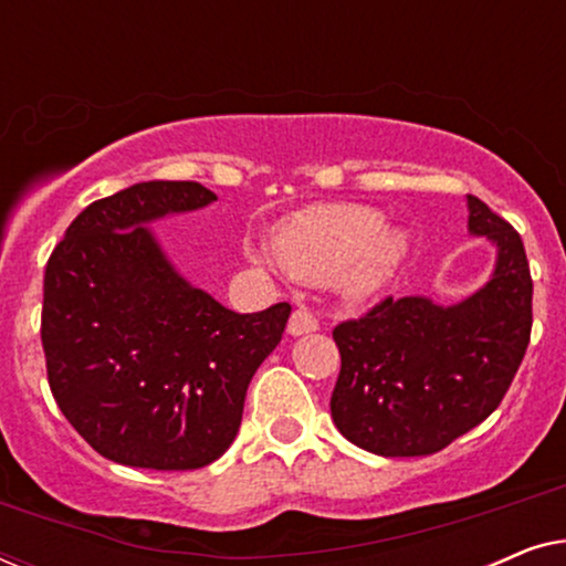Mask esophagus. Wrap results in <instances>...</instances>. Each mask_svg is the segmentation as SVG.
Segmentation results:
<instances>
[{
	"label": "esophagus",
	"mask_w": 566,
	"mask_h": 566,
	"mask_svg": "<svg viewBox=\"0 0 566 566\" xmlns=\"http://www.w3.org/2000/svg\"><path fill=\"white\" fill-rule=\"evenodd\" d=\"M319 329V319L308 312L306 306H298L296 312L291 314L289 319V335L293 337H301V335H308V332H316Z\"/></svg>",
	"instance_id": "obj_1"
}]
</instances>
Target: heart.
Segmentation results:
<instances>
[{
    "label": "heart",
    "instance_id": "obj_1",
    "mask_svg": "<svg viewBox=\"0 0 566 566\" xmlns=\"http://www.w3.org/2000/svg\"><path fill=\"white\" fill-rule=\"evenodd\" d=\"M407 231L384 223L381 211L353 203L308 206L275 229V252L293 275L324 281L337 273V285L350 298H370L386 289L407 258ZM258 265L268 254L252 250Z\"/></svg>",
    "mask_w": 566,
    "mask_h": 566
}]
</instances>
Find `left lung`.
I'll return each mask as SVG.
<instances>
[{
    "label": "left lung",
    "mask_w": 566,
    "mask_h": 566,
    "mask_svg": "<svg viewBox=\"0 0 566 566\" xmlns=\"http://www.w3.org/2000/svg\"><path fill=\"white\" fill-rule=\"evenodd\" d=\"M469 234L497 250L482 289L443 306L424 296L384 298L337 324L339 376L332 420L363 451L430 455L484 422L521 368L533 324V281L523 239L469 196Z\"/></svg>",
    "instance_id": "1"
}]
</instances>
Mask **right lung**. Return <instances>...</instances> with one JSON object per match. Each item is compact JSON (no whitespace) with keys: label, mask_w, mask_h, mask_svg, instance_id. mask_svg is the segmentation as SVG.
<instances>
[{"label":"right lung","mask_w":566,"mask_h":566,"mask_svg":"<svg viewBox=\"0 0 566 566\" xmlns=\"http://www.w3.org/2000/svg\"><path fill=\"white\" fill-rule=\"evenodd\" d=\"M200 182H138L72 221L43 277L53 399L99 455L188 471L234 443L247 386L281 343L289 304L237 314L185 281L149 229L198 211Z\"/></svg>","instance_id":"1"}]
</instances>
